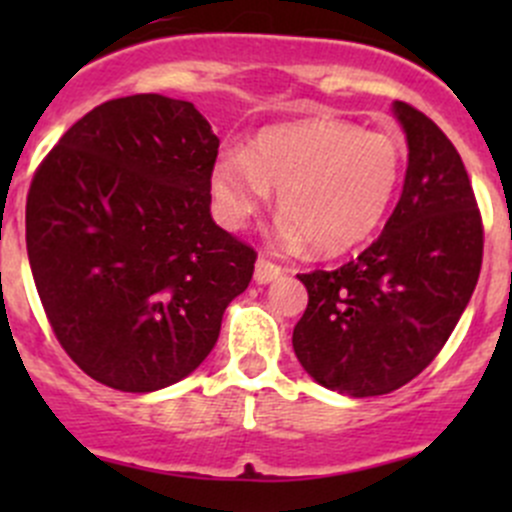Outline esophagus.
I'll list each match as a JSON object with an SVG mask.
<instances>
[{
  "mask_svg": "<svg viewBox=\"0 0 512 512\" xmlns=\"http://www.w3.org/2000/svg\"><path fill=\"white\" fill-rule=\"evenodd\" d=\"M282 267L277 265V262H272V260H267L265 255H260V260H257V265H255V280H257V285H267V282H272V280H277V277L282 275Z\"/></svg>",
  "mask_w": 512,
  "mask_h": 512,
  "instance_id": "1",
  "label": "esophagus"
}]
</instances>
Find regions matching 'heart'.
Masks as SVG:
<instances>
[{
	"instance_id": "obj_1",
	"label": "heart",
	"mask_w": 512,
	"mask_h": 512,
	"mask_svg": "<svg viewBox=\"0 0 512 512\" xmlns=\"http://www.w3.org/2000/svg\"><path fill=\"white\" fill-rule=\"evenodd\" d=\"M404 173V146L384 131L339 118L262 131L252 151L220 153L213 195L220 218L240 227L277 193L287 245L309 242L319 255L361 245L389 213Z\"/></svg>"
}]
</instances>
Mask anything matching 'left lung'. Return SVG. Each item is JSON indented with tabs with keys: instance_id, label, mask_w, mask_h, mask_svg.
Returning <instances> with one entry per match:
<instances>
[{
	"instance_id": "left-lung-1",
	"label": "left lung",
	"mask_w": 512,
	"mask_h": 512,
	"mask_svg": "<svg viewBox=\"0 0 512 512\" xmlns=\"http://www.w3.org/2000/svg\"><path fill=\"white\" fill-rule=\"evenodd\" d=\"M404 193L384 232L337 270L297 275L309 302L292 334L317 384L366 399L416 379L456 329L483 265V220L456 146L411 103Z\"/></svg>"
}]
</instances>
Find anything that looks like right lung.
I'll list each match as a JSON object with an SVG mask.
<instances>
[{
    "instance_id": "add662e5",
    "label": "right lung",
    "mask_w": 512,
    "mask_h": 512,
    "mask_svg": "<svg viewBox=\"0 0 512 512\" xmlns=\"http://www.w3.org/2000/svg\"><path fill=\"white\" fill-rule=\"evenodd\" d=\"M220 141L190 101L113 98L36 168L27 252L54 337L91 379L131 394L213 352L257 252L210 218Z\"/></svg>"
}]
</instances>
